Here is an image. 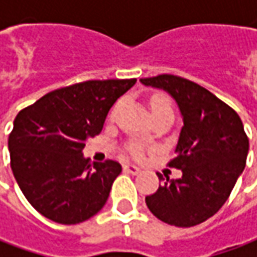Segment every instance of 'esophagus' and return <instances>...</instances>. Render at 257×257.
Here are the masks:
<instances>
[{"instance_id":"34e87169","label":"esophagus","mask_w":257,"mask_h":257,"mask_svg":"<svg viewBox=\"0 0 257 257\" xmlns=\"http://www.w3.org/2000/svg\"><path fill=\"white\" fill-rule=\"evenodd\" d=\"M123 170L127 173H132V174H139V173H140V169H139L137 166H134V164H130V163L124 164Z\"/></svg>"}]
</instances>
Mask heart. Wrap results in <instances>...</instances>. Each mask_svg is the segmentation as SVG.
Here are the masks:
<instances>
[{
    "mask_svg": "<svg viewBox=\"0 0 257 257\" xmlns=\"http://www.w3.org/2000/svg\"><path fill=\"white\" fill-rule=\"evenodd\" d=\"M150 108H152V113H160V111H167V113H173L172 103L167 97L164 95H154L150 101ZM132 153L134 156H140L142 154V147L140 146H133L132 147Z\"/></svg>",
    "mask_w": 257,
    "mask_h": 257,
    "instance_id": "1",
    "label": "heart"
}]
</instances>
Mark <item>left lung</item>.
Instances as JSON below:
<instances>
[{"instance_id":"left-lung-1","label":"left lung","mask_w":257,"mask_h":257,"mask_svg":"<svg viewBox=\"0 0 257 257\" xmlns=\"http://www.w3.org/2000/svg\"><path fill=\"white\" fill-rule=\"evenodd\" d=\"M146 87L163 90L176 101L183 127L169 166L182 177L160 179L157 192L146 197L157 219L190 227L219 212L246 166L249 140L237 113L209 90L172 74L142 78Z\"/></svg>"}]
</instances>
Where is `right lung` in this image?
<instances>
[{
	"instance_id": "1",
	"label": "right lung",
	"mask_w": 257,
	"mask_h": 257,
	"mask_svg": "<svg viewBox=\"0 0 257 257\" xmlns=\"http://www.w3.org/2000/svg\"><path fill=\"white\" fill-rule=\"evenodd\" d=\"M132 80H91L45 94L17 114L8 139L11 169L25 199L47 219L77 224L108 199L121 166L90 162L85 142L101 133L113 104Z\"/></svg>"
}]
</instances>
